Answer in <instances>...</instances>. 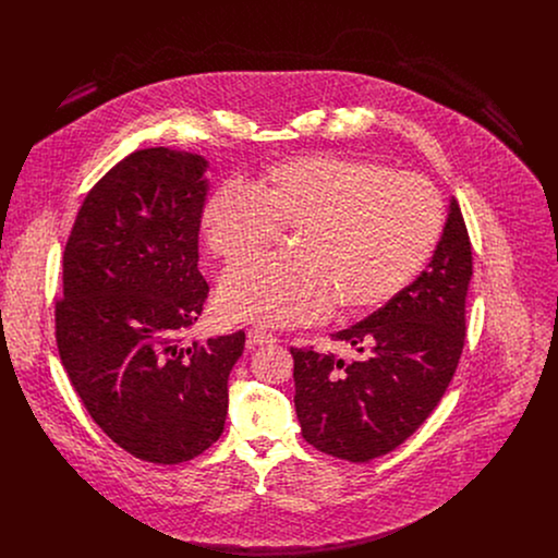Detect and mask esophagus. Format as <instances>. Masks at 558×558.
Returning <instances> with one entry per match:
<instances>
[{"label": "esophagus", "mask_w": 558, "mask_h": 558, "mask_svg": "<svg viewBox=\"0 0 558 558\" xmlns=\"http://www.w3.org/2000/svg\"><path fill=\"white\" fill-rule=\"evenodd\" d=\"M276 341H278V339H276L274 335H269L266 330H259V328H251V330H248V339H246L248 347L271 345V343H276Z\"/></svg>", "instance_id": "34e87169"}]
</instances>
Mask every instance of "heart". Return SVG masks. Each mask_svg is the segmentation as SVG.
Returning <instances> with one entry per match:
<instances>
[{"label": "heart", "instance_id": "obj_1", "mask_svg": "<svg viewBox=\"0 0 558 558\" xmlns=\"http://www.w3.org/2000/svg\"><path fill=\"white\" fill-rule=\"evenodd\" d=\"M444 198L426 178L372 160L305 155L267 167L253 186L223 182L201 213L213 257L236 266L292 232V257L230 269L228 318L266 326L316 322L339 307L368 314L396 299L435 253Z\"/></svg>", "mask_w": 558, "mask_h": 558}]
</instances>
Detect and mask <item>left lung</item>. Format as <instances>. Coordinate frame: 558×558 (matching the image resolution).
Here are the masks:
<instances>
[{
    "instance_id": "8db88e82",
    "label": "left lung",
    "mask_w": 558,
    "mask_h": 558,
    "mask_svg": "<svg viewBox=\"0 0 558 558\" xmlns=\"http://www.w3.org/2000/svg\"><path fill=\"white\" fill-rule=\"evenodd\" d=\"M471 276V240L451 198L425 271L368 318L332 335V341L355 347L360 360L291 347L294 408L310 446L368 462L396 450L425 423L462 355Z\"/></svg>"
}]
</instances>
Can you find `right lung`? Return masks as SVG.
<instances>
[{"instance_id":"add662e5","label":"right lung","mask_w":558,"mask_h":558,"mask_svg":"<svg viewBox=\"0 0 558 558\" xmlns=\"http://www.w3.org/2000/svg\"><path fill=\"white\" fill-rule=\"evenodd\" d=\"M207 160L146 148L87 192L62 253L56 345L87 414L155 464L213 446L244 330L187 343L209 284L198 271Z\"/></svg>"}]
</instances>
